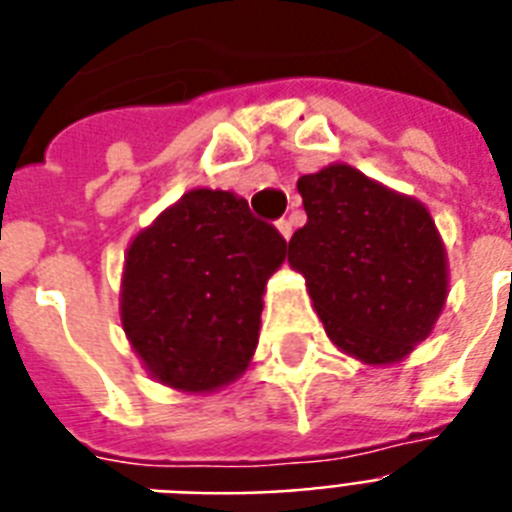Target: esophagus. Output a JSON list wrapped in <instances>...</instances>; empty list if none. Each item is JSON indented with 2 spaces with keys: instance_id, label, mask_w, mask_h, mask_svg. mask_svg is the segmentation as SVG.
Returning a JSON list of instances; mask_svg holds the SVG:
<instances>
[{
  "instance_id": "obj_1",
  "label": "esophagus",
  "mask_w": 512,
  "mask_h": 512,
  "mask_svg": "<svg viewBox=\"0 0 512 512\" xmlns=\"http://www.w3.org/2000/svg\"><path fill=\"white\" fill-rule=\"evenodd\" d=\"M277 232H280V235H283L285 240H288V237L293 235V227H291V221H288V219H280V221H277Z\"/></svg>"
}]
</instances>
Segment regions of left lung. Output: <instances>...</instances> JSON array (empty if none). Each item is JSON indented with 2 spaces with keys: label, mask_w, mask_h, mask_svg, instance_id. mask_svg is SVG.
<instances>
[{
  "label": "left lung",
  "mask_w": 512,
  "mask_h": 512,
  "mask_svg": "<svg viewBox=\"0 0 512 512\" xmlns=\"http://www.w3.org/2000/svg\"><path fill=\"white\" fill-rule=\"evenodd\" d=\"M307 224L288 243V264L331 342L387 366L430 336L449 293V269L430 211L350 165L299 178Z\"/></svg>",
  "instance_id": "obj_1"
}]
</instances>
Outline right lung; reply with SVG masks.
<instances>
[{"instance_id": "right-lung-1", "label": "right lung", "mask_w": 512, "mask_h": 512, "mask_svg": "<svg viewBox=\"0 0 512 512\" xmlns=\"http://www.w3.org/2000/svg\"><path fill=\"white\" fill-rule=\"evenodd\" d=\"M285 253L283 235L221 189H192L141 229L125 253L120 318L146 371L181 392L235 382Z\"/></svg>"}]
</instances>
